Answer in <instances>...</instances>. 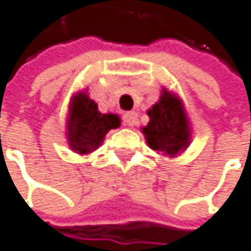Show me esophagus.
Wrapping results in <instances>:
<instances>
[{"label":"esophagus","mask_w":251,"mask_h":251,"mask_svg":"<svg viewBox=\"0 0 251 251\" xmlns=\"http://www.w3.org/2000/svg\"><path fill=\"white\" fill-rule=\"evenodd\" d=\"M137 117H138V114L135 111H128L123 114V123L126 125V126H134L137 123Z\"/></svg>","instance_id":"1"}]
</instances>
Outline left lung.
Wrapping results in <instances>:
<instances>
[{"label": "left lung", "mask_w": 251, "mask_h": 251, "mask_svg": "<svg viewBox=\"0 0 251 251\" xmlns=\"http://www.w3.org/2000/svg\"><path fill=\"white\" fill-rule=\"evenodd\" d=\"M150 122L143 134L150 149L174 157L190 143V128L180 98L167 89L159 101L147 111Z\"/></svg>", "instance_id": "obj_1"}]
</instances>
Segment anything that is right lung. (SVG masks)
Instances as JSON below:
<instances>
[{
    "mask_svg": "<svg viewBox=\"0 0 251 251\" xmlns=\"http://www.w3.org/2000/svg\"><path fill=\"white\" fill-rule=\"evenodd\" d=\"M120 126V117L113 113H101L94 100L86 92L71 98L67 120V140L73 151L87 154L97 150L110 129Z\"/></svg>",
    "mask_w": 251,
    "mask_h": 251,
    "instance_id": "right-lung-1",
    "label": "right lung"
}]
</instances>
